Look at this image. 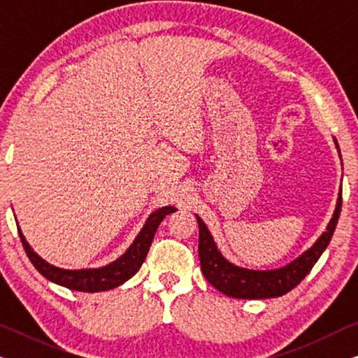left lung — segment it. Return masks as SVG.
Masks as SVG:
<instances>
[{
	"label": "left lung",
	"instance_id": "obj_1",
	"mask_svg": "<svg viewBox=\"0 0 358 358\" xmlns=\"http://www.w3.org/2000/svg\"><path fill=\"white\" fill-rule=\"evenodd\" d=\"M336 148L339 150L337 140L334 138ZM341 156V150H339ZM342 207V194L337 197L336 210L332 218L327 224L326 231L317 238V241L310 249H306L301 256L292 261L287 266L273 268V271H252V268H244L234 266L223 257L213 236L210 234L208 228L205 227L203 220L195 215L199 223V257L202 272L207 280L217 288L218 292L233 298H243V300H262V298H275L282 296L293 290L303 278L308 275L313 266L324 252L329 244L332 234H334L337 220L341 215Z\"/></svg>",
	"mask_w": 358,
	"mask_h": 358
}]
</instances>
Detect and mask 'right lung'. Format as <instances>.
<instances>
[{
    "label": "right lung",
    "instance_id": "right-lung-1",
    "mask_svg": "<svg viewBox=\"0 0 358 358\" xmlns=\"http://www.w3.org/2000/svg\"><path fill=\"white\" fill-rule=\"evenodd\" d=\"M176 212V207H163L153 212L146 220L143 228L138 233V236L135 238V241L131 243V246L122 254L119 259H115L114 262L107 264L104 267L99 268H81V271H66V268H60L52 266L47 261L38 256L37 252H34V249L29 246V243L24 238L21 229H19V236H21L24 251H26L27 257L31 259L34 267L42 273L47 280H50L57 285L66 287L70 290L76 292H87V293H96V292H106L112 290V288L122 285V283L129 280L130 277H134L141 264L146 259V254L150 251L151 241H153L156 229H158L159 223L163 222L166 215Z\"/></svg>",
    "mask_w": 358,
    "mask_h": 358
}]
</instances>
